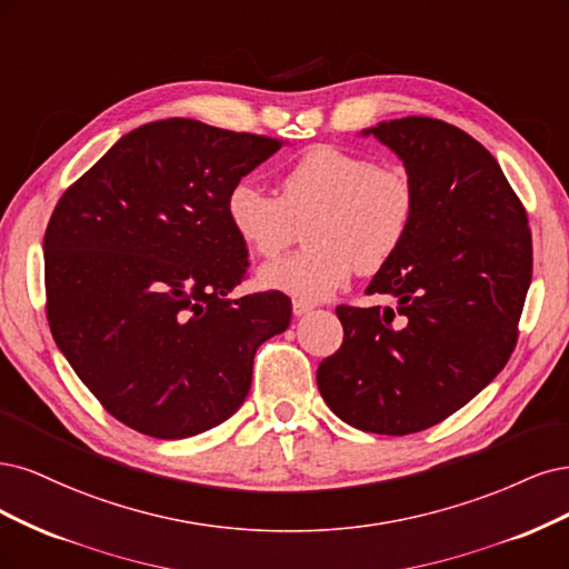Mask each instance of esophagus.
<instances>
[{"instance_id":"obj_1","label":"esophagus","mask_w":569,"mask_h":569,"mask_svg":"<svg viewBox=\"0 0 569 569\" xmlns=\"http://www.w3.org/2000/svg\"><path fill=\"white\" fill-rule=\"evenodd\" d=\"M311 309H315V305H311V302H305V300L292 302V315H296V317H305V315H309Z\"/></svg>"}]
</instances>
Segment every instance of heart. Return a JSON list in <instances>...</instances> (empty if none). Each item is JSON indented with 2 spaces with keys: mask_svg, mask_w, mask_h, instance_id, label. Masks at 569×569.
<instances>
[{
  "mask_svg": "<svg viewBox=\"0 0 569 569\" xmlns=\"http://www.w3.org/2000/svg\"><path fill=\"white\" fill-rule=\"evenodd\" d=\"M416 210L405 168L338 146H315L288 164L279 196L241 179L224 200L233 233L260 258L279 254L305 224L307 248L260 269L264 288L305 302L333 296L355 269L378 273L388 267L407 243Z\"/></svg>",
  "mask_w": 569,
  "mask_h": 569,
  "instance_id": "heart-1",
  "label": "heart"
}]
</instances>
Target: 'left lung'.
Returning a JSON list of instances; mask_svg holds the SVG:
<instances>
[{
  "mask_svg": "<svg viewBox=\"0 0 569 569\" xmlns=\"http://www.w3.org/2000/svg\"><path fill=\"white\" fill-rule=\"evenodd\" d=\"M361 134L405 162L418 210L405 248L366 288L397 307L340 305L345 338L317 385L352 428L411 435L466 407L516 350L531 233L499 162L458 127L411 116Z\"/></svg>",
  "mask_w": 569,
  "mask_h": 569,
  "instance_id": "8db88e82",
  "label": "left lung"
}]
</instances>
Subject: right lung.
Listing matches in <instances>:
<instances>
[{"mask_svg": "<svg viewBox=\"0 0 569 569\" xmlns=\"http://www.w3.org/2000/svg\"><path fill=\"white\" fill-rule=\"evenodd\" d=\"M283 146L189 118L141 124L84 172L44 233L47 319L101 407L158 439L243 405L252 359L290 323L279 290L231 298L248 250L229 189Z\"/></svg>", "mask_w": 569, "mask_h": 569, "instance_id": "obj_1", "label": "right lung"}]
</instances>
